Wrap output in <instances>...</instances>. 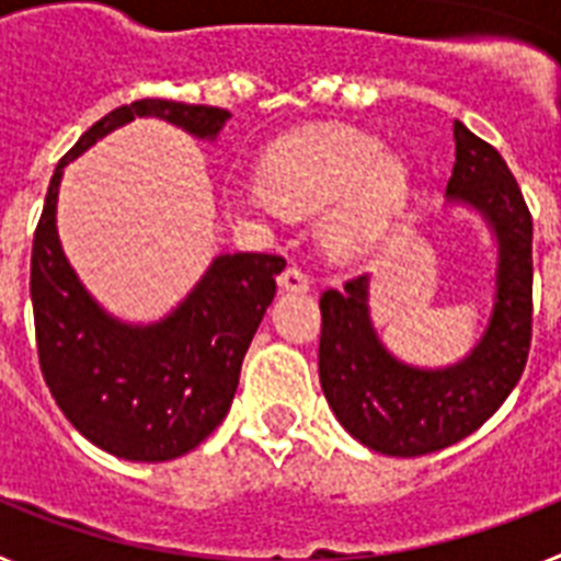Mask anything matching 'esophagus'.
Here are the masks:
<instances>
[{"instance_id":"1","label":"esophagus","mask_w":561,"mask_h":561,"mask_svg":"<svg viewBox=\"0 0 561 561\" xmlns=\"http://www.w3.org/2000/svg\"><path fill=\"white\" fill-rule=\"evenodd\" d=\"M277 286L284 291L300 295V291H309V277H306V272L300 270V266H286V270L280 272V277H277Z\"/></svg>"}]
</instances>
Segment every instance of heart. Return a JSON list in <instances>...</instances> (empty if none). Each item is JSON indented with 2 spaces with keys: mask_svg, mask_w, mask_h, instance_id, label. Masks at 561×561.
<instances>
[{
  "mask_svg": "<svg viewBox=\"0 0 561 561\" xmlns=\"http://www.w3.org/2000/svg\"><path fill=\"white\" fill-rule=\"evenodd\" d=\"M408 165L376 134L323 126L291 134L264 153L250 205L304 216L329 204L320 236L334 255H356L388 236L404 210Z\"/></svg>",
  "mask_w": 561,
  "mask_h": 561,
  "instance_id": "1",
  "label": "heart"
}]
</instances>
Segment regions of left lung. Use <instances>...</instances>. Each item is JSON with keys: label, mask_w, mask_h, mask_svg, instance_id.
<instances>
[{"label": "left lung", "mask_w": 561, "mask_h": 561, "mask_svg": "<svg viewBox=\"0 0 561 561\" xmlns=\"http://www.w3.org/2000/svg\"><path fill=\"white\" fill-rule=\"evenodd\" d=\"M453 202L483 213L497 236V300L489 329L463 362L444 370L393 359L368 314V275L320 297V385L336 421L359 444L393 458L453 447L508 399L531 351L534 221L494 146L455 121Z\"/></svg>", "instance_id": "left-lung-1"}]
</instances>
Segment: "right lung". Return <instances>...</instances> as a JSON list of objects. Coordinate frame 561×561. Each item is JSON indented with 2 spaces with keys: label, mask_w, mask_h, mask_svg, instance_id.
Returning <instances> with one entry per match:
<instances>
[{
  "label": "right lung",
  "mask_w": 561,
  "mask_h": 561,
  "mask_svg": "<svg viewBox=\"0 0 561 561\" xmlns=\"http://www.w3.org/2000/svg\"><path fill=\"white\" fill-rule=\"evenodd\" d=\"M146 114L202 140H213L230 117L219 106L142 98L87 128L49 180L33 236L30 297L42 376L69 424L108 455L160 463L196 449L225 421L286 261L264 252L219 255L185 304L146 329L117 323L87 295L56 232L64 165Z\"/></svg>",
  "instance_id": "obj_1"
}]
</instances>
